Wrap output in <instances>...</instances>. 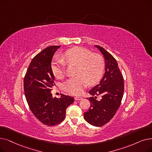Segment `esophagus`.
<instances>
[{"mask_svg":"<svg viewBox=\"0 0 152 152\" xmlns=\"http://www.w3.org/2000/svg\"><path fill=\"white\" fill-rule=\"evenodd\" d=\"M81 99H83V97H79V96L75 97V100H76V101H80Z\"/></svg>","mask_w":152,"mask_h":152,"instance_id":"1","label":"esophagus"}]
</instances>
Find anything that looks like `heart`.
Listing matches in <instances>:
<instances>
[{"label": "heart", "instance_id": "1", "mask_svg": "<svg viewBox=\"0 0 152 152\" xmlns=\"http://www.w3.org/2000/svg\"><path fill=\"white\" fill-rule=\"evenodd\" d=\"M63 59L57 57L53 61L51 69L54 76L62 79L65 75L66 64H76L75 77H71L63 84L64 91L73 95H80L88 84L94 85L103 76L105 69L104 57L89 49L75 47L63 54Z\"/></svg>", "mask_w": 152, "mask_h": 152}]
</instances>
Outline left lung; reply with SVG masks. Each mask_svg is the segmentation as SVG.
Listing matches in <instances>:
<instances>
[{
    "instance_id": "1",
    "label": "left lung",
    "mask_w": 152,
    "mask_h": 152,
    "mask_svg": "<svg viewBox=\"0 0 152 152\" xmlns=\"http://www.w3.org/2000/svg\"><path fill=\"white\" fill-rule=\"evenodd\" d=\"M103 54L105 60V71L100 83L89 91L92 97L89 110L84 113V118L89 124L101 127L109 122L120 107L124 91V77L113 56L100 46L95 45ZM102 97L100 101L96 95Z\"/></svg>"
}]
</instances>
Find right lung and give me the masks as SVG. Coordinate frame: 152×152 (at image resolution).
<instances>
[{
    "instance_id": "1",
    "label": "right lung",
    "mask_w": 152,
    "mask_h": 152,
    "mask_svg": "<svg viewBox=\"0 0 152 152\" xmlns=\"http://www.w3.org/2000/svg\"><path fill=\"white\" fill-rule=\"evenodd\" d=\"M60 46H51L32 59L24 77L23 88L28 106L42 123L54 126L65 118L66 109L74 102V98L61 94L53 97L51 91L55 85L51 71L52 58Z\"/></svg>"
}]
</instances>
